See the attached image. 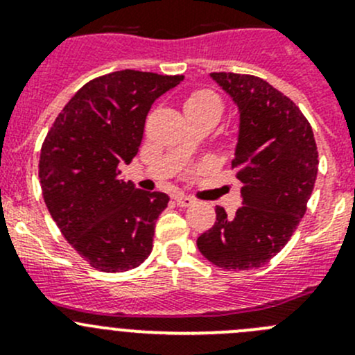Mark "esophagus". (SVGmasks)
<instances>
[{
    "label": "esophagus",
    "mask_w": 355,
    "mask_h": 355,
    "mask_svg": "<svg viewBox=\"0 0 355 355\" xmlns=\"http://www.w3.org/2000/svg\"><path fill=\"white\" fill-rule=\"evenodd\" d=\"M175 202L180 207H189L196 202V199L189 198V196H177V198H175Z\"/></svg>",
    "instance_id": "obj_1"
}]
</instances>
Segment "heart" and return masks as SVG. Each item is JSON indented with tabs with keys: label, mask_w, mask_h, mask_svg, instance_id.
<instances>
[{
	"label": "heart",
	"mask_w": 355,
	"mask_h": 355,
	"mask_svg": "<svg viewBox=\"0 0 355 355\" xmlns=\"http://www.w3.org/2000/svg\"><path fill=\"white\" fill-rule=\"evenodd\" d=\"M184 108L187 114H207L218 120L221 114V99L209 89H196L187 94Z\"/></svg>",
	"instance_id": "heart-1"
}]
</instances>
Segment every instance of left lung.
Listing matches in <instances>:
<instances>
[{
  "label": "left lung",
  "instance_id": "obj_1",
  "mask_svg": "<svg viewBox=\"0 0 355 355\" xmlns=\"http://www.w3.org/2000/svg\"><path fill=\"white\" fill-rule=\"evenodd\" d=\"M211 77L241 110L232 170L244 185V206L234 218L216 207V221L198 247L218 268L254 270L287 245L306 214L320 163L316 141L299 106L264 78L227 71Z\"/></svg>",
  "mask_w": 355,
  "mask_h": 355
}]
</instances>
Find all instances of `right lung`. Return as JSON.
<instances>
[{
    "instance_id": "1",
    "label": "right lung",
    "mask_w": 355,
    "mask_h": 355,
    "mask_svg": "<svg viewBox=\"0 0 355 355\" xmlns=\"http://www.w3.org/2000/svg\"><path fill=\"white\" fill-rule=\"evenodd\" d=\"M184 75L118 70L89 80L56 116L41 148L39 180L60 232L92 268L121 273L153 250L163 192L120 178L137 155L151 105Z\"/></svg>"
}]
</instances>
